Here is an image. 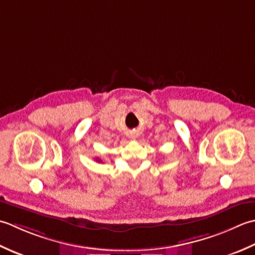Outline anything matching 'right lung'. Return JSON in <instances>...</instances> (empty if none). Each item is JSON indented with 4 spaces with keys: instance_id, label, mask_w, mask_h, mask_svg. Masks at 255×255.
<instances>
[{
    "instance_id": "add662e5",
    "label": "right lung",
    "mask_w": 255,
    "mask_h": 255,
    "mask_svg": "<svg viewBox=\"0 0 255 255\" xmlns=\"http://www.w3.org/2000/svg\"><path fill=\"white\" fill-rule=\"evenodd\" d=\"M98 162H102V160L101 159H98Z\"/></svg>"
}]
</instances>
